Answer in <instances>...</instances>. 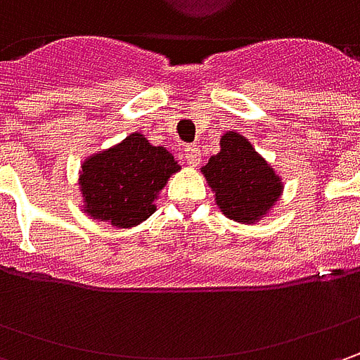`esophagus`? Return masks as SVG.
<instances>
[{
	"mask_svg": "<svg viewBox=\"0 0 360 360\" xmlns=\"http://www.w3.org/2000/svg\"><path fill=\"white\" fill-rule=\"evenodd\" d=\"M184 160H186V164L190 168H196L200 164V148L194 144L188 146L186 150H184Z\"/></svg>",
	"mask_w": 360,
	"mask_h": 360,
	"instance_id": "obj_1",
	"label": "esophagus"
}]
</instances>
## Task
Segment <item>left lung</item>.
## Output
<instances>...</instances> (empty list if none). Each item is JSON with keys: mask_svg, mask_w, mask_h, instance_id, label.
I'll return each mask as SVG.
<instances>
[{"mask_svg": "<svg viewBox=\"0 0 360 360\" xmlns=\"http://www.w3.org/2000/svg\"><path fill=\"white\" fill-rule=\"evenodd\" d=\"M200 172L214 192L218 210L240 224H258L283 196V178L240 131L220 136V152Z\"/></svg>", "mask_w": 360, "mask_h": 360, "instance_id": "1", "label": "left lung"}]
</instances>
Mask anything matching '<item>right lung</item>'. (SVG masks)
<instances>
[{
	"mask_svg": "<svg viewBox=\"0 0 360 360\" xmlns=\"http://www.w3.org/2000/svg\"><path fill=\"white\" fill-rule=\"evenodd\" d=\"M180 170L164 148L140 131L84 160L77 188L82 210L116 229H131L154 214L158 194Z\"/></svg>",
	"mask_w": 360,
	"mask_h": 360,
	"instance_id": "right-lung-1",
	"label": "right lung"
}]
</instances>
